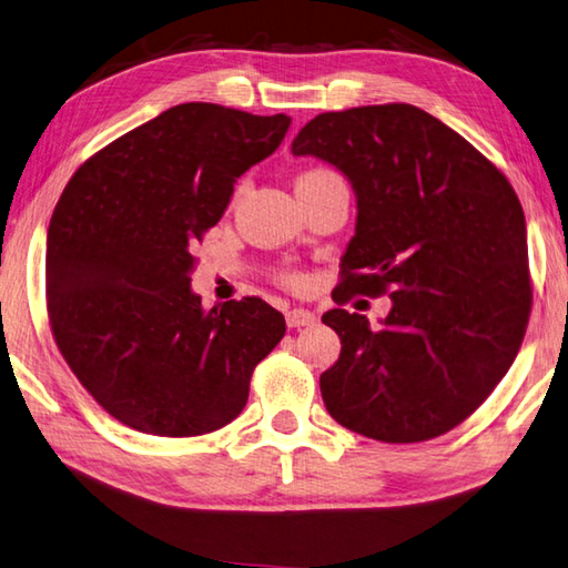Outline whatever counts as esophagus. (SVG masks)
Listing matches in <instances>:
<instances>
[{
  "label": "esophagus",
  "mask_w": 568,
  "mask_h": 568,
  "mask_svg": "<svg viewBox=\"0 0 568 568\" xmlns=\"http://www.w3.org/2000/svg\"><path fill=\"white\" fill-rule=\"evenodd\" d=\"M315 320H317L315 313H310V310H305V307H293V310H287V315H285V322L291 329L315 325Z\"/></svg>",
  "instance_id": "34e87169"
}]
</instances>
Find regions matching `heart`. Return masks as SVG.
<instances>
[{
    "instance_id": "obj_1",
    "label": "heart",
    "mask_w": 568,
    "mask_h": 568,
    "mask_svg": "<svg viewBox=\"0 0 568 568\" xmlns=\"http://www.w3.org/2000/svg\"><path fill=\"white\" fill-rule=\"evenodd\" d=\"M310 174H317V172H310Z\"/></svg>"
}]
</instances>
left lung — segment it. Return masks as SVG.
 <instances>
[{
    "label": "left lung",
    "instance_id": "1",
    "mask_svg": "<svg viewBox=\"0 0 568 568\" xmlns=\"http://www.w3.org/2000/svg\"><path fill=\"white\" fill-rule=\"evenodd\" d=\"M291 150L335 166L357 196L342 291L392 297L382 327L342 307L322 315L342 342L320 376L322 402L374 440L443 436L493 394L525 337L531 287L515 189L406 103L322 113Z\"/></svg>",
    "mask_w": 568,
    "mask_h": 568
}]
</instances>
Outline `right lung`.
Returning <instances> with one entry per match:
<instances>
[{
  "label": "right lung",
  "mask_w": 568,
  "mask_h": 568,
  "mask_svg": "<svg viewBox=\"0 0 568 568\" xmlns=\"http://www.w3.org/2000/svg\"><path fill=\"white\" fill-rule=\"evenodd\" d=\"M291 118L182 103L93 154L47 236L55 344L110 416L150 436H204L248 402L255 364L285 335L261 297L204 310L192 248Z\"/></svg>",
  "instance_id": "obj_1"
}]
</instances>
